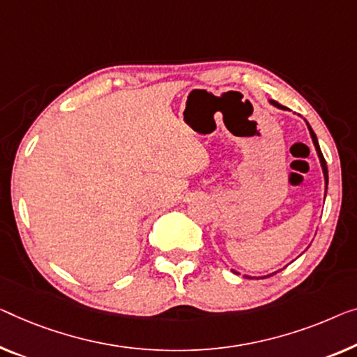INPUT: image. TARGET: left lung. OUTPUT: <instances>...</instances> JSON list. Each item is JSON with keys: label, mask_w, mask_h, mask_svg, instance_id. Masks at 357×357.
Returning <instances> with one entry per match:
<instances>
[{"label": "left lung", "mask_w": 357, "mask_h": 357, "mask_svg": "<svg viewBox=\"0 0 357 357\" xmlns=\"http://www.w3.org/2000/svg\"><path fill=\"white\" fill-rule=\"evenodd\" d=\"M271 104L275 105V107H279V109H287V107H284V105H280V104L275 102V100H271ZM307 128H310V132H311L312 142H314V146H316V151H317V155H319V160H321V165H322L324 178H326V192H327V184H328V172H327V163H326V158H324V155H322V152H321V147H319V142H317V137H316V135H314V131H312V128L310 126V123H307ZM245 278H247V279H253V278H248V275H245Z\"/></svg>", "instance_id": "8db88e82"}]
</instances>
